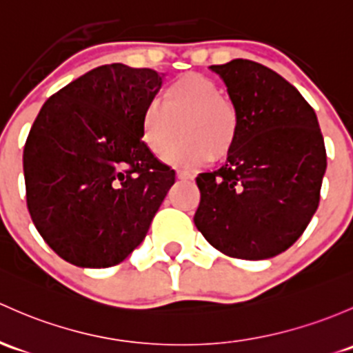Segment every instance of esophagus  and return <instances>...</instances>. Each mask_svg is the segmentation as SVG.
Masks as SVG:
<instances>
[{
  "label": "esophagus",
  "mask_w": 353,
  "mask_h": 353,
  "mask_svg": "<svg viewBox=\"0 0 353 353\" xmlns=\"http://www.w3.org/2000/svg\"><path fill=\"white\" fill-rule=\"evenodd\" d=\"M177 179L192 181V179H194V176H192L191 172H188V170H177Z\"/></svg>",
  "instance_id": "obj_1"
}]
</instances>
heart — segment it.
I'll return each mask as SVG.
<instances>
[{
  "label": "heart",
  "instance_id": "heart-1",
  "mask_svg": "<svg viewBox=\"0 0 353 353\" xmlns=\"http://www.w3.org/2000/svg\"><path fill=\"white\" fill-rule=\"evenodd\" d=\"M183 125L187 139L174 148ZM240 130L235 106L210 77L188 72L162 91V99L147 103L142 113V140L148 150L177 167H198L213 157H223L236 143Z\"/></svg>",
  "mask_w": 353,
  "mask_h": 353
}]
</instances>
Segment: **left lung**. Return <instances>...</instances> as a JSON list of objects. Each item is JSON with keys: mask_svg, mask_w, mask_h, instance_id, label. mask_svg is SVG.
Returning <instances> with one entry per match:
<instances>
[{"mask_svg": "<svg viewBox=\"0 0 353 353\" xmlns=\"http://www.w3.org/2000/svg\"><path fill=\"white\" fill-rule=\"evenodd\" d=\"M239 113L225 165L196 177L194 225L228 257L262 261L288 250L320 203L326 150L314 110L272 69L235 59L211 65Z\"/></svg>", "mask_w": 353, "mask_h": 353, "instance_id": "obj_1", "label": "left lung"}]
</instances>
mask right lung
I'll use <instances>...</instances> for the list:
<instances>
[{
	"mask_svg": "<svg viewBox=\"0 0 353 353\" xmlns=\"http://www.w3.org/2000/svg\"><path fill=\"white\" fill-rule=\"evenodd\" d=\"M162 86L152 69L106 64L46 101L23 148L27 206L52 250L77 267L123 262L176 181L142 142Z\"/></svg>",
	"mask_w": 353,
	"mask_h": 353,
	"instance_id": "1",
	"label": "right lung"
}]
</instances>
